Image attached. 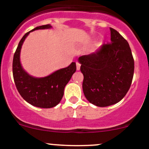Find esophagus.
Wrapping results in <instances>:
<instances>
[{"label":"esophagus","mask_w":149,"mask_h":149,"mask_svg":"<svg viewBox=\"0 0 149 149\" xmlns=\"http://www.w3.org/2000/svg\"><path fill=\"white\" fill-rule=\"evenodd\" d=\"M80 67H81V64L79 63V62H76V69H77V70H80Z\"/></svg>","instance_id":"34e87169"}]
</instances>
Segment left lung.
Instances as JSON below:
<instances>
[{
	"label": "left lung",
	"mask_w": 149,
	"mask_h": 149,
	"mask_svg": "<svg viewBox=\"0 0 149 149\" xmlns=\"http://www.w3.org/2000/svg\"><path fill=\"white\" fill-rule=\"evenodd\" d=\"M111 41L90 55L79 57L86 98L98 107L119 102L126 95L134 73V60L128 42L110 28Z\"/></svg>",
	"instance_id": "1"
}]
</instances>
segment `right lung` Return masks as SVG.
<instances>
[{
    "label": "right lung",
    "mask_w": 149,
    "mask_h": 149,
    "mask_svg": "<svg viewBox=\"0 0 149 149\" xmlns=\"http://www.w3.org/2000/svg\"><path fill=\"white\" fill-rule=\"evenodd\" d=\"M49 24L33 29L24 35L18 45L13 59V76L18 91L22 98L33 106L40 108H51L60 103L64 94V88L76 70V63L60 69L43 78L29 76L20 63L21 48L24 41L31 31L49 29Z\"/></svg>",
    "instance_id": "obj_1"
}]
</instances>
